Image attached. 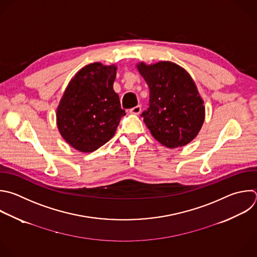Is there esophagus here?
Instances as JSON below:
<instances>
[{"label": "esophagus", "mask_w": 257, "mask_h": 257, "mask_svg": "<svg viewBox=\"0 0 257 257\" xmlns=\"http://www.w3.org/2000/svg\"><path fill=\"white\" fill-rule=\"evenodd\" d=\"M140 112H141V106H139V105L130 109V113L134 114V115H138V114H140Z\"/></svg>", "instance_id": "obj_1"}]
</instances>
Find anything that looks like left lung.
<instances>
[{
    "mask_svg": "<svg viewBox=\"0 0 257 257\" xmlns=\"http://www.w3.org/2000/svg\"><path fill=\"white\" fill-rule=\"evenodd\" d=\"M137 68L149 87V107L141 116L152 136L168 148L190 143L205 120L204 102L191 75L170 61L141 62Z\"/></svg>",
    "mask_w": 257,
    "mask_h": 257,
    "instance_id": "left-lung-1",
    "label": "left lung"
}]
</instances>
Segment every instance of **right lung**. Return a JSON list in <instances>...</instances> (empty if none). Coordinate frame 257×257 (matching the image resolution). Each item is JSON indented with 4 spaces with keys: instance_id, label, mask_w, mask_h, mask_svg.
I'll use <instances>...</instances> for the list:
<instances>
[{
    "instance_id": "obj_1",
    "label": "right lung",
    "mask_w": 257,
    "mask_h": 257,
    "mask_svg": "<svg viewBox=\"0 0 257 257\" xmlns=\"http://www.w3.org/2000/svg\"><path fill=\"white\" fill-rule=\"evenodd\" d=\"M115 65L100 62L82 67L69 81L56 110L63 139L81 152H93L115 134L125 111L114 92Z\"/></svg>"
}]
</instances>
